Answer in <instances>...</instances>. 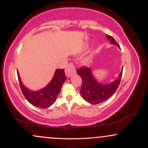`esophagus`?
Here are the masks:
<instances>
[{
    "instance_id": "obj_1",
    "label": "esophagus",
    "mask_w": 148,
    "mask_h": 148,
    "mask_svg": "<svg viewBox=\"0 0 148 148\" xmlns=\"http://www.w3.org/2000/svg\"><path fill=\"white\" fill-rule=\"evenodd\" d=\"M75 72H76V69H75V67H74V64L72 63V62L69 63V64L67 66V67H66L65 69L66 76H67V77H69V76H72V74H74V73H75Z\"/></svg>"
}]
</instances>
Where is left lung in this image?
I'll return each mask as SVG.
<instances>
[{"instance_id": "1", "label": "left lung", "mask_w": 148, "mask_h": 148, "mask_svg": "<svg viewBox=\"0 0 148 148\" xmlns=\"http://www.w3.org/2000/svg\"><path fill=\"white\" fill-rule=\"evenodd\" d=\"M106 37L111 42V43L115 44L119 47L118 44L113 37L108 35H107ZM76 72L82 79L80 92L83 98L92 104H97L101 103L111 97L118 88L123 75V72H122L119 74L118 79L115 80L114 82L110 84L104 85L99 84L94 79L91 73L90 68L83 66L81 68L78 69Z\"/></svg>"}]
</instances>
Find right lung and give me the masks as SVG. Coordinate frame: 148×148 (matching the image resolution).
<instances>
[{
  "label": "right lung",
  "instance_id": "add662e5",
  "mask_svg": "<svg viewBox=\"0 0 148 148\" xmlns=\"http://www.w3.org/2000/svg\"><path fill=\"white\" fill-rule=\"evenodd\" d=\"M17 75L20 88L25 99L33 106L41 108H49L55 102L62 86L67 79L64 69H58L48 86L41 90L33 92L29 90L22 84L18 73Z\"/></svg>",
  "mask_w": 148,
  "mask_h": 148
}]
</instances>
